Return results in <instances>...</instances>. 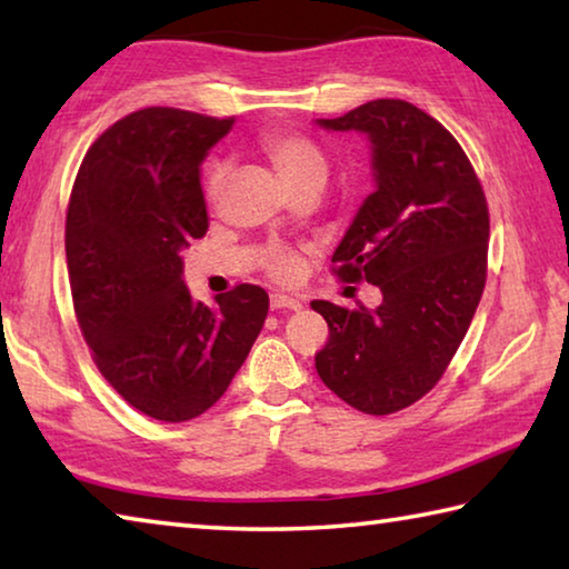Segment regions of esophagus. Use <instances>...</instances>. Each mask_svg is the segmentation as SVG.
<instances>
[{"instance_id":"esophagus-1","label":"esophagus","mask_w":569,"mask_h":569,"mask_svg":"<svg viewBox=\"0 0 569 569\" xmlns=\"http://www.w3.org/2000/svg\"><path fill=\"white\" fill-rule=\"evenodd\" d=\"M301 298L296 296H286V293H273L271 296V308L276 311H301Z\"/></svg>"}]
</instances>
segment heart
I'll list each match as a JSON object with an SVG mask.
<instances>
[{
	"mask_svg": "<svg viewBox=\"0 0 569 569\" xmlns=\"http://www.w3.org/2000/svg\"><path fill=\"white\" fill-rule=\"evenodd\" d=\"M261 150L291 190L303 186V182H316V186H321L326 176H329L326 152L321 150L319 142L306 138V134L268 132L261 138ZM226 178L228 168L223 162H208V168L203 172V190L208 203H218V198L223 196ZM268 271H271L278 281H288V278H293L298 271V256L291 253V250L273 248L271 256H268Z\"/></svg>",
	"mask_w": 569,
	"mask_h": 569,
	"instance_id": "obj_1",
	"label": "heart"
}]
</instances>
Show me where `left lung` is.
I'll use <instances>...</instances> for the list:
<instances>
[{
    "label": "left lung",
    "mask_w": 569,
    "mask_h": 569,
    "mask_svg": "<svg viewBox=\"0 0 569 569\" xmlns=\"http://www.w3.org/2000/svg\"><path fill=\"white\" fill-rule=\"evenodd\" d=\"M316 124L371 142L377 190L331 263L343 281L381 291L379 308L311 303L329 323L316 371L353 409L383 417L435 389L475 319L487 281V200L459 142L411 102L371 100Z\"/></svg>",
    "instance_id": "obj_1"
}]
</instances>
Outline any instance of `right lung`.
Wrapping results in <instances>:
<instances>
[{
    "instance_id": "obj_1",
    "label": "right lung",
    "mask_w": 569,
    "mask_h": 569,
    "mask_svg": "<svg viewBox=\"0 0 569 569\" xmlns=\"http://www.w3.org/2000/svg\"><path fill=\"white\" fill-rule=\"evenodd\" d=\"M230 128L176 108L132 112L92 142L67 208L77 323L110 387L158 421L213 407L268 316L261 286L206 306L182 281L180 253L208 230L200 162Z\"/></svg>"
}]
</instances>
